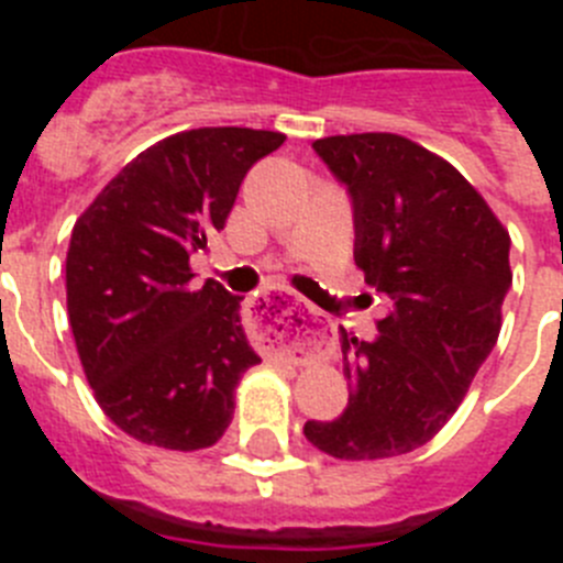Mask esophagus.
Masks as SVG:
<instances>
[{
  "label": "esophagus",
  "instance_id": "esophagus-1",
  "mask_svg": "<svg viewBox=\"0 0 563 563\" xmlns=\"http://www.w3.org/2000/svg\"><path fill=\"white\" fill-rule=\"evenodd\" d=\"M262 338L276 346L298 352L301 346H318L327 338L324 312L312 310L305 298L285 287L265 290L253 301Z\"/></svg>",
  "mask_w": 563,
  "mask_h": 563
}]
</instances>
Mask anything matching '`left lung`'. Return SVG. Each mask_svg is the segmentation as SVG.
<instances>
[{
	"label": "left lung",
	"mask_w": 563,
	"mask_h": 563,
	"mask_svg": "<svg viewBox=\"0 0 563 563\" xmlns=\"http://www.w3.org/2000/svg\"><path fill=\"white\" fill-rule=\"evenodd\" d=\"M346 188L355 265L383 301L372 341L341 330L350 402L305 437L335 460L420 449L460 409L494 352L510 290V236L451 163L400 134L312 143Z\"/></svg>",
	"instance_id": "8db88e82"
}]
</instances>
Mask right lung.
<instances>
[{"label":"right lung","mask_w":563,"mask_h":563,"mask_svg":"<svg viewBox=\"0 0 563 563\" xmlns=\"http://www.w3.org/2000/svg\"><path fill=\"white\" fill-rule=\"evenodd\" d=\"M282 132L208 126L172 134L123 168L73 228L67 312L103 415L134 440L208 449L233 417V389L262 357L242 296L194 285L188 258L225 228L253 163Z\"/></svg>","instance_id":"right-lung-1"}]
</instances>
